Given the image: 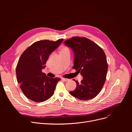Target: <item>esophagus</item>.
<instances>
[{"instance_id":"obj_1","label":"esophagus","mask_w":132,"mask_h":132,"mask_svg":"<svg viewBox=\"0 0 132 132\" xmlns=\"http://www.w3.org/2000/svg\"><path fill=\"white\" fill-rule=\"evenodd\" d=\"M62 80H63V81H67L69 80V79H68L67 78H62Z\"/></svg>"}]
</instances>
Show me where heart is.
<instances>
[{"label":"heart","mask_w":132,"mask_h":132,"mask_svg":"<svg viewBox=\"0 0 132 132\" xmlns=\"http://www.w3.org/2000/svg\"><path fill=\"white\" fill-rule=\"evenodd\" d=\"M69 48L68 47L64 46V47H63L62 48H61V50H60L59 51V53L60 54L61 53H65V52H69Z\"/></svg>","instance_id":"heart-1"}]
</instances>
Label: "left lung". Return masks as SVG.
<instances>
[{"mask_svg": "<svg viewBox=\"0 0 132 132\" xmlns=\"http://www.w3.org/2000/svg\"><path fill=\"white\" fill-rule=\"evenodd\" d=\"M64 43L74 52L73 68L83 77L80 82L75 81L77 87L70 91V94L81 100L95 97L102 90L106 79L108 64L104 51L96 43L85 37H73Z\"/></svg>", "mask_w": 132, "mask_h": 132, "instance_id": "left-lung-1", "label": "left lung"}]
</instances>
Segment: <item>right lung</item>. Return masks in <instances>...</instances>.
Listing matches in <instances>:
<instances>
[{"instance_id":"right-lung-1","label":"right lung","mask_w":132,"mask_h":132,"mask_svg":"<svg viewBox=\"0 0 132 132\" xmlns=\"http://www.w3.org/2000/svg\"><path fill=\"white\" fill-rule=\"evenodd\" d=\"M63 39L56 41L41 40L34 43L23 52L16 69L17 81L26 97L36 102L49 99L54 93L58 78H49L42 70L50 55L61 45Z\"/></svg>"}]
</instances>
